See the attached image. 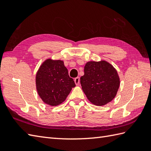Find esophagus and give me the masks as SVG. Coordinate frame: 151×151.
Returning a JSON list of instances; mask_svg holds the SVG:
<instances>
[{"mask_svg": "<svg viewBox=\"0 0 151 151\" xmlns=\"http://www.w3.org/2000/svg\"><path fill=\"white\" fill-rule=\"evenodd\" d=\"M75 82L76 85H78L79 82H80V78L79 77H76L75 78Z\"/></svg>", "mask_w": 151, "mask_h": 151, "instance_id": "34e87169", "label": "esophagus"}]
</instances>
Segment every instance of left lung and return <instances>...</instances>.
I'll use <instances>...</instances> for the list:
<instances>
[{
    "instance_id": "1",
    "label": "left lung",
    "mask_w": 151,
    "mask_h": 151,
    "mask_svg": "<svg viewBox=\"0 0 151 151\" xmlns=\"http://www.w3.org/2000/svg\"><path fill=\"white\" fill-rule=\"evenodd\" d=\"M81 84L92 104L103 106L115 98L120 81L117 70L107 62H89L84 67V75L81 76Z\"/></svg>"
}]
</instances>
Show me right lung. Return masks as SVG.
<instances>
[{"label":"right lung","instance_id":"1","mask_svg":"<svg viewBox=\"0 0 151 151\" xmlns=\"http://www.w3.org/2000/svg\"><path fill=\"white\" fill-rule=\"evenodd\" d=\"M36 88L43 101L56 106L65 101L75 84L62 60H47L36 74Z\"/></svg>","mask_w":151,"mask_h":151}]
</instances>
